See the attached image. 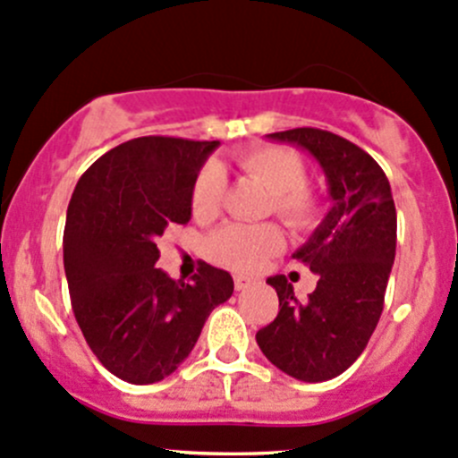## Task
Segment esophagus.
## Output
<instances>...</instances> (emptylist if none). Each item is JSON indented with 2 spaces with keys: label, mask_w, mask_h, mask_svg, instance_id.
Segmentation results:
<instances>
[{
  "label": "esophagus",
  "mask_w": 458,
  "mask_h": 458,
  "mask_svg": "<svg viewBox=\"0 0 458 458\" xmlns=\"http://www.w3.org/2000/svg\"><path fill=\"white\" fill-rule=\"evenodd\" d=\"M252 286V279L250 277H243V275H234V288L237 291H246V288Z\"/></svg>",
  "instance_id": "1"
}]
</instances>
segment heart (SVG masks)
Masks as SVG:
<instances>
[{
	"mask_svg": "<svg viewBox=\"0 0 458 458\" xmlns=\"http://www.w3.org/2000/svg\"><path fill=\"white\" fill-rule=\"evenodd\" d=\"M239 170L255 179L270 192L275 216L291 228H309L319 215V197L306 183V167L295 152L277 145H257L237 154ZM224 199V174L216 165H208L199 172L192 185L194 219L210 221L219 215ZM282 248V234L275 225H243L230 224L216 230L208 242V255L228 268L248 273L264 264L270 255Z\"/></svg>",
	"mask_w": 458,
	"mask_h": 458,
	"instance_id": "obj_1",
	"label": "heart"
}]
</instances>
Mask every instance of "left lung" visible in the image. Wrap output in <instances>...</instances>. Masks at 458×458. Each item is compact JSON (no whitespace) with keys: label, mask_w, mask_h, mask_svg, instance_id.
I'll return each instance as SVG.
<instances>
[{"label":"left lung","mask_w":458,"mask_h":458,"mask_svg":"<svg viewBox=\"0 0 458 458\" xmlns=\"http://www.w3.org/2000/svg\"><path fill=\"white\" fill-rule=\"evenodd\" d=\"M268 139L297 145L319 163L331 210L293 252L318 275V286L300 301L284 275L268 277L279 313L257 331V344L284 374L322 383L358 360L378 324L396 257V206L383 167L352 140L313 127Z\"/></svg>","instance_id":"obj_1"}]
</instances>
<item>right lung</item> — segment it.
Here are the masks:
<instances>
[{
    "label": "right lung",
    "mask_w": 458,
    "mask_h": 458,
    "mask_svg": "<svg viewBox=\"0 0 458 458\" xmlns=\"http://www.w3.org/2000/svg\"><path fill=\"white\" fill-rule=\"evenodd\" d=\"M216 145L127 140L80 176L69 201L62 248L73 315L98 360L125 383L176 371L212 309L234 291L230 273L206 261L190 284L157 268V239L190 221L192 185Z\"/></svg>",
    "instance_id": "obj_1"
}]
</instances>
